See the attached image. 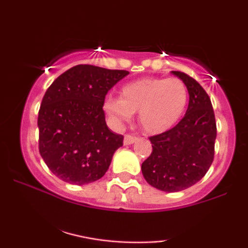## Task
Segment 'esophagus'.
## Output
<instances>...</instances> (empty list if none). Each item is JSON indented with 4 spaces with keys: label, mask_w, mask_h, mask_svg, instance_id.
Wrapping results in <instances>:
<instances>
[{
    "label": "esophagus",
    "mask_w": 248,
    "mask_h": 248,
    "mask_svg": "<svg viewBox=\"0 0 248 248\" xmlns=\"http://www.w3.org/2000/svg\"><path fill=\"white\" fill-rule=\"evenodd\" d=\"M135 141H137V137H134V135L126 134V135H125V137H124V144H125V145H128V144L134 143Z\"/></svg>",
    "instance_id": "34e87169"
}]
</instances>
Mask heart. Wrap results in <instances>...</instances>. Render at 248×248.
Returning <instances> with one entry per match:
<instances>
[{"instance_id":"b5f03b06","label":"heart","mask_w":248,"mask_h":248,"mask_svg":"<svg viewBox=\"0 0 248 248\" xmlns=\"http://www.w3.org/2000/svg\"><path fill=\"white\" fill-rule=\"evenodd\" d=\"M187 100V88L182 80L142 78L124 84L121 97L109 94L105 98L103 109L115 127H120L138 111L143 130L159 134L181 120Z\"/></svg>"}]
</instances>
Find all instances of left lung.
Segmentation results:
<instances>
[{
    "label": "left lung",
    "instance_id": "8db88e82",
    "mask_svg": "<svg viewBox=\"0 0 248 248\" xmlns=\"http://www.w3.org/2000/svg\"><path fill=\"white\" fill-rule=\"evenodd\" d=\"M185 83L188 107L170 130L150 138L152 152L141 166L145 181L164 192L191 187L209 170L215 157L217 125L211 100L198 81L171 71Z\"/></svg>",
    "mask_w": 248,
    "mask_h": 248
}]
</instances>
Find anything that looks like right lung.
Segmentation results:
<instances>
[{
    "label": "right lung",
    "mask_w": 248,
    "mask_h": 248,
    "mask_svg": "<svg viewBox=\"0 0 248 248\" xmlns=\"http://www.w3.org/2000/svg\"><path fill=\"white\" fill-rule=\"evenodd\" d=\"M127 74L80 64L47 89L38 113L39 152L60 179L84 185L106 174L124 138L107 127L103 104L108 90Z\"/></svg>",
    "instance_id": "1"
}]
</instances>
